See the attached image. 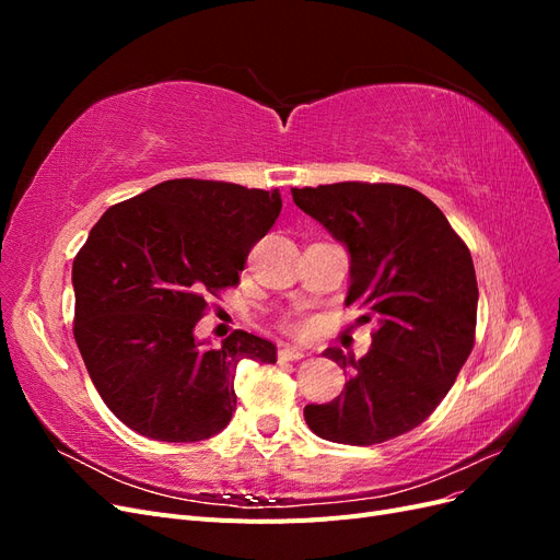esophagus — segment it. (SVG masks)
Here are the masks:
<instances>
[{"instance_id": "obj_1", "label": "esophagus", "mask_w": 560, "mask_h": 560, "mask_svg": "<svg viewBox=\"0 0 560 560\" xmlns=\"http://www.w3.org/2000/svg\"><path fill=\"white\" fill-rule=\"evenodd\" d=\"M278 358H280V360H290V362H296V360H301V358H303V350H299V348H292V346H284V348H280Z\"/></svg>"}]
</instances>
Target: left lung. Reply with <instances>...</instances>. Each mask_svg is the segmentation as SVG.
I'll use <instances>...</instances> for the list:
<instances>
[{
  "mask_svg": "<svg viewBox=\"0 0 560 560\" xmlns=\"http://www.w3.org/2000/svg\"><path fill=\"white\" fill-rule=\"evenodd\" d=\"M292 198L350 254L346 306L358 303L362 322H378L362 360L325 350L350 378L303 418L327 442L383 444L418 428L469 358L479 303L471 254L411 186L338 182L292 189Z\"/></svg>",
  "mask_w": 560,
  "mask_h": 560,
  "instance_id": "left-lung-1",
  "label": "left lung"
}]
</instances>
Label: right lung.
Listing matches in <instances>:
<instances>
[{"label":"right lung","mask_w":560,"mask_h":560,"mask_svg":"<svg viewBox=\"0 0 560 560\" xmlns=\"http://www.w3.org/2000/svg\"><path fill=\"white\" fill-rule=\"evenodd\" d=\"M280 191L167 179L112 206L72 266L74 338L109 411L156 442H202L235 411V366L273 364L276 346L235 329L219 348L194 336L206 294L238 284Z\"/></svg>","instance_id":"add662e5"}]
</instances>
